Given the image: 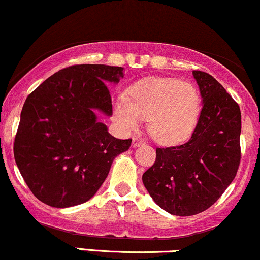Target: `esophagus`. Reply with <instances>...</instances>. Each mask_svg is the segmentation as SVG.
<instances>
[{
	"label": "esophagus",
	"instance_id": "1",
	"mask_svg": "<svg viewBox=\"0 0 260 260\" xmlns=\"http://www.w3.org/2000/svg\"><path fill=\"white\" fill-rule=\"evenodd\" d=\"M145 144V140L144 139H140V138H137V137H134L133 140H132V145L134 148L137 147H140V145Z\"/></svg>",
	"mask_w": 260,
	"mask_h": 260
}]
</instances>
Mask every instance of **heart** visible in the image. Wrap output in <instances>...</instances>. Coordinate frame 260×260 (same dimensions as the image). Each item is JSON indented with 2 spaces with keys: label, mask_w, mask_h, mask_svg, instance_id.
Returning a JSON list of instances; mask_svg holds the SVG:
<instances>
[{
  "label": "heart",
  "mask_w": 260,
  "mask_h": 260,
  "mask_svg": "<svg viewBox=\"0 0 260 260\" xmlns=\"http://www.w3.org/2000/svg\"><path fill=\"white\" fill-rule=\"evenodd\" d=\"M202 111V96L190 82L151 77L142 79L113 101V120L123 132L137 131L148 117V129L161 144L186 142L194 133Z\"/></svg>",
  "instance_id": "b5f03b06"
}]
</instances>
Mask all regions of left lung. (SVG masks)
<instances>
[{
    "instance_id": "1",
    "label": "left lung",
    "mask_w": 260,
    "mask_h": 260,
    "mask_svg": "<svg viewBox=\"0 0 260 260\" xmlns=\"http://www.w3.org/2000/svg\"><path fill=\"white\" fill-rule=\"evenodd\" d=\"M203 99L198 126L187 143L156 148V160L143 174L154 202L172 215L207 210L225 192L241 161V111L210 74L193 71Z\"/></svg>"
}]
</instances>
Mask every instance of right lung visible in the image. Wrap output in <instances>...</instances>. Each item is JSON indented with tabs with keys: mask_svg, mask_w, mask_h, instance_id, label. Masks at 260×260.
I'll return each mask as SVG.
<instances>
[{
	"mask_svg": "<svg viewBox=\"0 0 260 260\" xmlns=\"http://www.w3.org/2000/svg\"><path fill=\"white\" fill-rule=\"evenodd\" d=\"M123 68L74 64L49 77L26 98L14 138V159L39 201L68 208L91 198L112 161L132 139H117L98 121L112 115L106 83L117 84Z\"/></svg>",
	"mask_w": 260,
	"mask_h": 260,
	"instance_id": "obj_1",
	"label": "right lung"
}]
</instances>
